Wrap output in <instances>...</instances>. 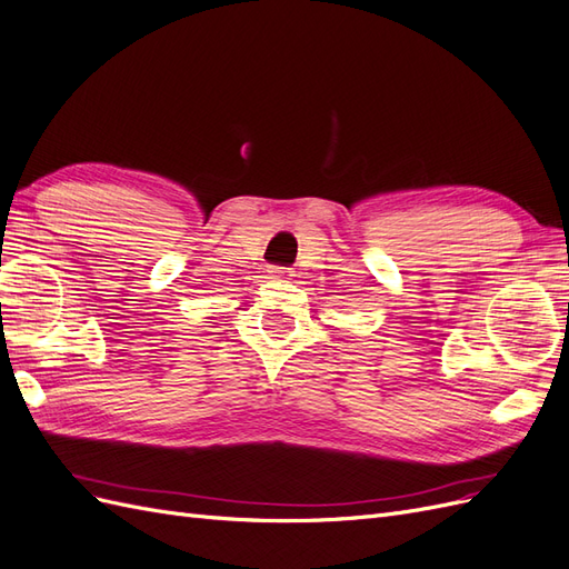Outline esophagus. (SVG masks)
<instances>
[{
  "label": "esophagus",
  "instance_id": "obj_1",
  "mask_svg": "<svg viewBox=\"0 0 569 569\" xmlns=\"http://www.w3.org/2000/svg\"><path fill=\"white\" fill-rule=\"evenodd\" d=\"M269 273H271V279H288V277H292V271L288 267H271Z\"/></svg>",
  "mask_w": 569,
  "mask_h": 569
}]
</instances>
